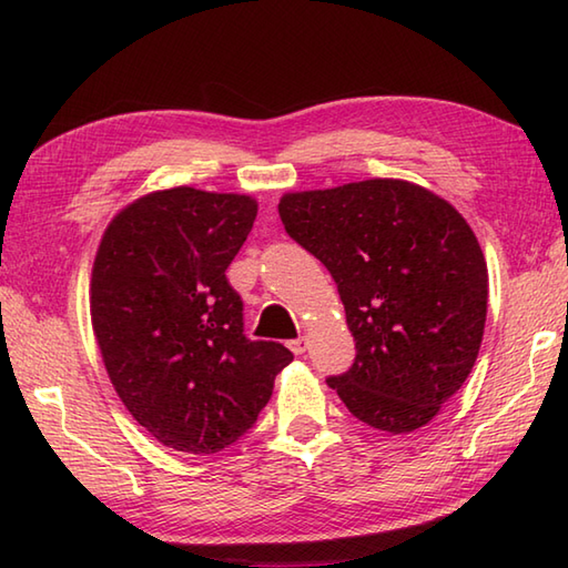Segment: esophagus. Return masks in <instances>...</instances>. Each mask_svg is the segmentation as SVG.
Segmentation results:
<instances>
[{
  "label": "esophagus",
  "mask_w": 568,
  "mask_h": 568,
  "mask_svg": "<svg viewBox=\"0 0 568 568\" xmlns=\"http://www.w3.org/2000/svg\"><path fill=\"white\" fill-rule=\"evenodd\" d=\"M287 346H291V352L295 356H303L307 352V339H305V336H297V339H293Z\"/></svg>",
  "instance_id": "1"
}]
</instances>
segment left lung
Here are the masks:
<instances>
[{
  "label": "left lung",
  "mask_w": 568,
  "mask_h": 568,
  "mask_svg": "<svg viewBox=\"0 0 568 568\" xmlns=\"http://www.w3.org/2000/svg\"><path fill=\"white\" fill-rule=\"evenodd\" d=\"M277 212L332 273L354 334V366L329 388L371 427H425L484 339L488 268L476 234L449 202L393 178L291 192Z\"/></svg>",
  "instance_id": "1"
}]
</instances>
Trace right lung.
I'll use <instances>...</instances> for the list:
<instances>
[{"instance_id": "obj_1", "label": "right lung", "mask_w": 568, "mask_h": 568, "mask_svg": "<svg viewBox=\"0 0 568 568\" xmlns=\"http://www.w3.org/2000/svg\"><path fill=\"white\" fill-rule=\"evenodd\" d=\"M246 195L173 187L106 226L92 268V327L116 395L153 439L216 454L253 427L293 354L244 334L226 268L256 220Z\"/></svg>"}]
</instances>
